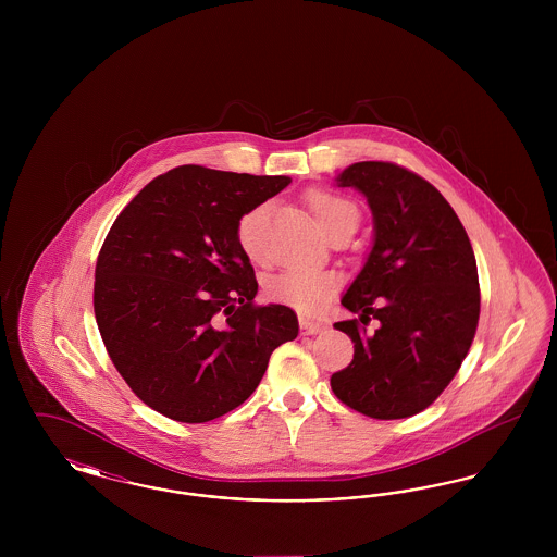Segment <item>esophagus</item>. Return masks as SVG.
<instances>
[{"label":"esophagus","instance_id":"obj_1","mask_svg":"<svg viewBox=\"0 0 557 557\" xmlns=\"http://www.w3.org/2000/svg\"><path fill=\"white\" fill-rule=\"evenodd\" d=\"M323 330H325V325L319 323V321L305 318L300 319V332L307 334V336H313V334H319V332H323Z\"/></svg>","mask_w":557,"mask_h":557}]
</instances>
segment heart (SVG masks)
I'll return each instance as SVG.
<instances>
[{"label": "heart", "mask_w": 557, "mask_h": 557, "mask_svg": "<svg viewBox=\"0 0 557 557\" xmlns=\"http://www.w3.org/2000/svg\"><path fill=\"white\" fill-rule=\"evenodd\" d=\"M307 205L325 236L341 225H357V207L341 194L327 189H313L307 194ZM267 211V205H257L255 209L239 216V248L252 261H263L265 257ZM338 286L341 277L336 271L292 267L271 275L265 282V292L275 302L294 307L300 313L315 315L330 305Z\"/></svg>", "instance_id": "b5f03b06"}]
</instances>
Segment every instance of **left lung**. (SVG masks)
Segmentation results:
<instances>
[{
  "instance_id": "obj_1",
  "label": "left lung",
  "mask_w": 557,
  "mask_h": 557,
  "mask_svg": "<svg viewBox=\"0 0 557 557\" xmlns=\"http://www.w3.org/2000/svg\"><path fill=\"white\" fill-rule=\"evenodd\" d=\"M338 186L359 189L373 214L368 261L343 296L359 319L334 323L350 336V366L330 377L334 395L373 420L424 411L466 359L480 318L476 257L443 194L393 162L346 166ZM379 319V330L364 325Z\"/></svg>"
}]
</instances>
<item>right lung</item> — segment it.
Masks as SVG:
<instances>
[{"label":"right lung","mask_w":557,"mask_h":557,"mask_svg":"<svg viewBox=\"0 0 557 557\" xmlns=\"http://www.w3.org/2000/svg\"><path fill=\"white\" fill-rule=\"evenodd\" d=\"M290 184L184 164L144 187L112 223L94 313L114 368L162 416L202 424L255 393L271 352L298 334L259 290L238 221Z\"/></svg>","instance_id":"1"}]
</instances>
